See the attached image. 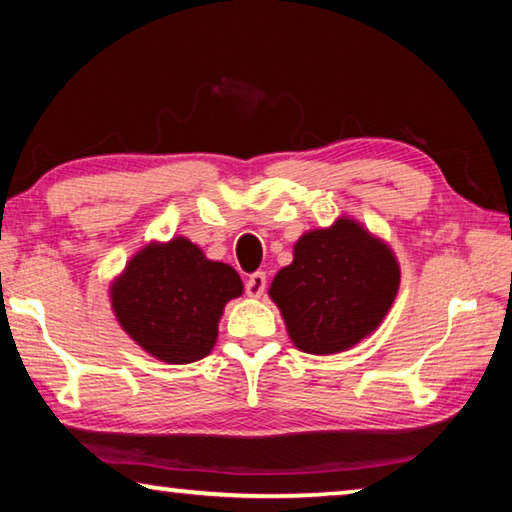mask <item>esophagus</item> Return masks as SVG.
I'll return each mask as SVG.
<instances>
[{
    "mask_svg": "<svg viewBox=\"0 0 512 512\" xmlns=\"http://www.w3.org/2000/svg\"><path fill=\"white\" fill-rule=\"evenodd\" d=\"M264 291H266V275L262 271L248 275V280H246V293H248V296L250 298H259V296H264Z\"/></svg>",
    "mask_w": 512,
    "mask_h": 512,
    "instance_id": "esophagus-1",
    "label": "esophagus"
}]
</instances>
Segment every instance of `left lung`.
<instances>
[{"mask_svg": "<svg viewBox=\"0 0 512 512\" xmlns=\"http://www.w3.org/2000/svg\"><path fill=\"white\" fill-rule=\"evenodd\" d=\"M400 289V264L384 241L348 216L309 230L293 262L277 271L268 296L298 350H350L381 325Z\"/></svg>", "mask_w": 512, "mask_h": 512, "instance_id": "8db88e82", "label": "left lung"}]
</instances>
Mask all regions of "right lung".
<instances>
[{"instance_id":"right-lung-1","label":"right lung","mask_w":512,"mask_h":512,"mask_svg":"<svg viewBox=\"0 0 512 512\" xmlns=\"http://www.w3.org/2000/svg\"><path fill=\"white\" fill-rule=\"evenodd\" d=\"M244 293L235 268L185 237L144 246L110 287L119 325L151 357L192 363L212 352L225 302Z\"/></svg>"}]
</instances>
